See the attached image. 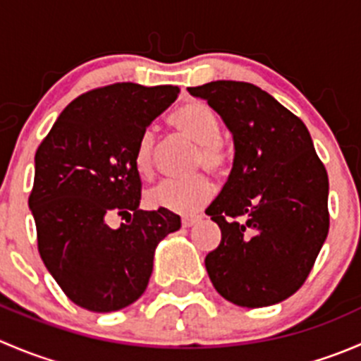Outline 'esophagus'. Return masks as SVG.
I'll use <instances>...</instances> for the list:
<instances>
[{"label": "esophagus", "mask_w": 361, "mask_h": 361, "mask_svg": "<svg viewBox=\"0 0 361 361\" xmlns=\"http://www.w3.org/2000/svg\"><path fill=\"white\" fill-rule=\"evenodd\" d=\"M201 221V216H183L181 218V224H183V227H194L195 224H199Z\"/></svg>", "instance_id": "1"}]
</instances>
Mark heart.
Listing matches in <instances>:
<instances>
[{
	"label": "heart",
	"mask_w": 361,
	"mask_h": 361,
	"mask_svg": "<svg viewBox=\"0 0 361 361\" xmlns=\"http://www.w3.org/2000/svg\"><path fill=\"white\" fill-rule=\"evenodd\" d=\"M169 123L180 136L199 145L194 157V169L204 167L209 173H221L227 164V154L221 148V127L214 111L201 101H188L181 104L173 115ZM154 148L155 136L152 130L141 134L134 152V167L137 174L150 178L154 174ZM213 183L204 174L187 178V180H167L152 188L147 201L152 207L173 211L178 214L195 213L199 207L211 199Z\"/></svg>",
	"instance_id": "obj_1"
}]
</instances>
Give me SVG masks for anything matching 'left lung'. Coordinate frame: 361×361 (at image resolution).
<instances>
[{
	"label": "left lung",
	"mask_w": 361,
	"mask_h": 361,
	"mask_svg": "<svg viewBox=\"0 0 361 361\" xmlns=\"http://www.w3.org/2000/svg\"><path fill=\"white\" fill-rule=\"evenodd\" d=\"M221 116L234 162L206 213L221 241L207 253L216 292L241 307L278 304L304 285L329 234V176L311 134L271 94L246 82L188 87Z\"/></svg>",
	"instance_id": "obj_1"
}]
</instances>
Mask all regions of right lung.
I'll list each match as a JSON object with an SVG mask.
<instances>
[{
  "label": "right lung",
  "mask_w": 361,
  "mask_h": 361,
  "mask_svg": "<svg viewBox=\"0 0 361 361\" xmlns=\"http://www.w3.org/2000/svg\"><path fill=\"white\" fill-rule=\"evenodd\" d=\"M180 94L173 85L115 83L69 103L35 155L29 209L42 260L69 300L111 312L147 290L159 243L181 227L167 209H140L134 152ZM126 224L113 229L109 220Z\"/></svg>",
  "instance_id": "obj_1"
}]
</instances>
